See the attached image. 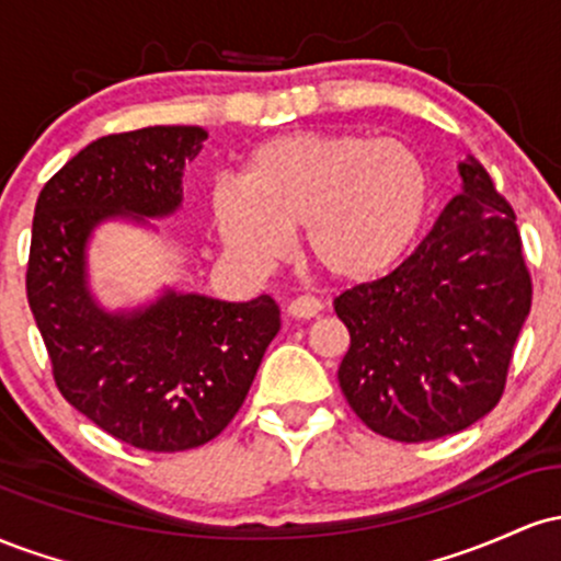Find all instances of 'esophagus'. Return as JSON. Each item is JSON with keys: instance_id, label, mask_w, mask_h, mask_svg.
<instances>
[{"instance_id": "esophagus-1", "label": "esophagus", "mask_w": 561, "mask_h": 561, "mask_svg": "<svg viewBox=\"0 0 561 561\" xmlns=\"http://www.w3.org/2000/svg\"><path fill=\"white\" fill-rule=\"evenodd\" d=\"M321 311V300L313 295H300L287 306V313L293 319H313Z\"/></svg>"}]
</instances>
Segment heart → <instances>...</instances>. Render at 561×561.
Segmentation results:
<instances>
[{"label": "heart", "mask_w": 561, "mask_h": 561, "mask_svg": "<svg viewBox=\"0 0 561 561\" xmlns=\"http://www.w3.org/2000/svg\"><path fill=\"white\" fill-rule=\"evenodd\" d=\"M208 205L221 244L244 266L282 259L302 224L308 259L358 285L390 272L420 240L433 171L403 139L295 131L255 147L242 179H218Z\"/></svg>", "instance_id": "1"}]
</instances>
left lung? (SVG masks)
Returning <instances> with one entry per match:
<instances>
[{
	"instance_id": "8db88e82",
	"label": "left lung",
	"mask_w": 561,
	"mask_h": 561,
	"mask_svg": "<svg viewBox=\"0 0 561 561\" xmlns=\"http://www.w3.org/2000/svg\"><path fill=\"white\" fill-rule=\"evenodd\" d=\"M465 190L390 274L334 298L351 347L337 369L345 401L398 443L461 433L495 409L533 302L512 205L474 158Z\"/></svg>"
}]
</instances>
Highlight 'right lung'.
I'll return each instance as SVG.
<instances>
[{
    "label": "right lung",
    "mask_w": 561,
    "mask_h": 561,
    "mask_svg": "<svg viewBox=\"0 0 561 561\" xmlns=\"http://www.w3.org/2000/svg\"><path fill=\"white\" fill-rule=\"evenodd\" d=\"M205 139L197 126H147L92 141L38 192L31 231L25 295L57 390L115 440L156 454L221 435L279 332L272 295L224 302L169 289L134 313H105L89 295L92 229L173 214L184 160Z\"/></svg>",
    "instance_id": "obj_1"
}]
</instances>
